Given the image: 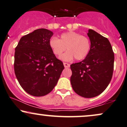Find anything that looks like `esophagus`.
<instances>
[{"mask_svg":"<svg viewBox=\"0 0 127 127\" xmlns=\"http://www.w3.org/2000/svg\"><path fill=\"white\" fill-rule=\"evenodd\" d=\"M63 64H64V67H70L69 64L67 63H64Z\"/></svg>","mask_w":127,"mask_h":127,"instance_id":"obj_1","label":"esophagus"}]
</instances>
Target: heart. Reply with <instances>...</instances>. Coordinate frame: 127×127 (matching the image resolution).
<instances>
[{"label": "heart", "instance_id": "obj_1", "mask_svg": "<svg viewBox=\"0 0 127 127\" xmlns=\"http://www.w3.org/2000/svg\"><path fill=\"white\" fill-rule=\"evenodd\" d=\"M49 45L57 56H60L67 48V51L60 57L61 60L65 62L72 61L74 58L76 60H82L87 57L91 49L90 39L75 32L63 33L60 39L52 37Z\"/></svg>", "mask_w": 127, "mask_h": 127}]
</instances>
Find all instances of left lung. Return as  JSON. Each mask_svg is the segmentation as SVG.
Here are the masks:
<instances>
[{"instance_id":"1","label":"left lung","mask_w":127,"mask_h":127,"mask_svg":"<svg viewBox=\"0 0 127 127\" xmlns=\"http://www.w3.org/2000/svg\"><path fill=\"white\" fill-rule=\"evenodd\" d=\"M87 34L91 42L90 53L81 62L70 65V82L78 95L93 98L103 93L111 81L115 58L106 37L91 29Z\"/></svg>"}]
</instances>
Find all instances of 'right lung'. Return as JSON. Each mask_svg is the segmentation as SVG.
I'll use <instances>...</instances> for the list:
<instances>
[{
	"label": "right lung",
	"mask_w": 127,
	"mask_h": 127,
	"mask_svg": "<svg viewBox=\"0 0 127 127\" xmlns=\"http://www.w3.org/2000/svg\"><path fill=\"white\" fill-rule=\"evenodd\" d=\"M53 32L39 29L23 36L15 49L14 71L26 93L35 97L49 94L64 68L49 45Z\"/></svg>",
	"instance_id": "add662e5"
}]
</instances>
